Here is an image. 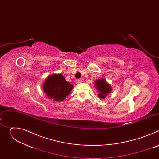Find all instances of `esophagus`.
Returning <instances> with one entry per match:
<instances>
[{
  "instance_id": "esophagus-1",
  "label": "esophagus",
  "mask_w": 159,
  "mask_h": 159,
  "mask_svg": "<svg viewBox=\"0 0 159 159\" xmlns=\"http://www.w3.org/2000/svg\"><path fill=\"white\" fill-rule=\"evenodd\" d=\"M81 82H82V80H81V79H76V80H75L76 84H79V83H80Z\"/></svg>"
}]
</instances>
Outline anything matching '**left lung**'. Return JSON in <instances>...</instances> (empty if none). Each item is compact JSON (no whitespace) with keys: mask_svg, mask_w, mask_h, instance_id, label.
I'll return each mask as SVG.
<instances>
[{"mask_svg":"<svg viewBox=\"0 0 159 159\" xmlns=\"http://www.w3.org/2000/svg\"><path fill=\"white\" fill-rule=\"evenodd\" d=\"M96 86L97 89L99 90V96L101 99H104L107 94L109 93L111 90L110 85L106 82V80L104 79H100L96 82Z\"/></svg>","mask_w":159,"mask_h":159,"instance_id":"1","label":"left lung"}]
</instances>
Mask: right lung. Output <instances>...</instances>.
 I'll list each match as a JSON object with an SVG mask.
<instances>
[{"label":"right lung","mask_w":159,"mask_h":159,"mask_svg":"<svg viewBox=\"0 0 159 159\" xmlns=\"http://www.w3.org/2000/svg\"><path fill=\"white\" fill-rule=\"evenodd\" d=\"M73 85L65 80L61 74H53L48 77L43 84L44 93L57 101H63L70 93Z\"/></svg>","instance_id":"add662e5"}]
</instances>
